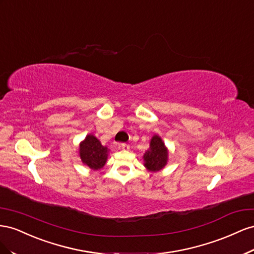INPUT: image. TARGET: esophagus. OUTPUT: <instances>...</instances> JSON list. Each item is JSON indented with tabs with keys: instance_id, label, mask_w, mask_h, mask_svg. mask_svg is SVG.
<instances>
[{
	"instance_id": "34e87169",
	"label": "esophagus",
	"mask_w": 254,
	"mask_h": 254,
	"mask_svg": "<svg viewBox=\"0 0 254 254\" xmlns=\"http://www.w3.org/2000/svg\"><path fill=\"white\" fill-rule=\"evenodd\" d=\"M119 149H121L123 151H127V150H129V146L127 143H121L119 146Z\"/></svg>"
}]
</instances>
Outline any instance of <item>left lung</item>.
<instances>
[{
  "mask_svg": "<svg viewBox=\"0 0 254 254\" xmlns=\"http://www.w3.org/2000/svg\"><path fill=\"white\" fill-rule=\"evenodd\" d=\"M169 152L165 146L162 137L153 135L150 140V147L142 156L143 166L150 172H157L165 168L168 163Z\"/></svg>",
  "mask_w": 254,
  "mask_h": 254,
  "instance_id": "left-lung-1",
  "label": "left lung"
}]
</instances>
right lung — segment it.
<instances>
[{
	"mask_svg": "<svg viewBox=\"0 0 254 254\" xmlns=\"http://www.w3.org/2000/svg\"><path fill=\"white\" fill-rule=\"evenodd\" d=\"M110 149L97 138L95 135L88 134L79 142L78 155L82 163L93 171L102 169L107 162Z\"/></svg>",
	"mask_w": 254,
	"mask_h": 254,
	"instance_id": "1",
	"label": "right lung"
}]
</instances>
